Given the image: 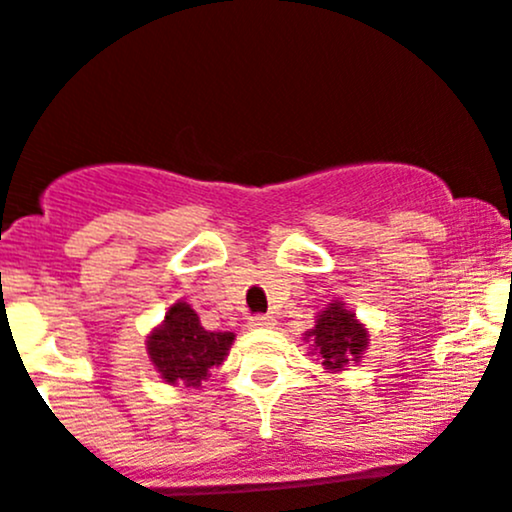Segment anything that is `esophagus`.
Here are the masks:
<instances>
[{"label":"esophagus","instance_id":"1","mask_svg":"<svg viewBox=\"0 0 512 512\" xmlns=\"http://www.w3.org/2000/svg\"><path fill=\"white\" fill-rule=\"evenodd\" d=\"M272 325H274V318L272 316H262V313H257V316L247 318V328H252V330L272 328Z\"/></svg>","mask_w":512,"mask_h":512}]
</instances>
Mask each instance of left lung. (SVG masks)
<instances>
[{"label": "left lung", "instance_id": "1", "mask_svg": "<svg viewBox=\"0 0 512 512\" xmlns=\"http://www.w3.org/2000/svg\"><path fill=\"white\" fill-rule=\"evenodd\" d=\"M306 342H311L318 362L328 372H342L347 364L359 362L362 352L367 350L369 330L359 323L352 311L342 301L330 303L325 311L316 316V328L306 330Z\"/></svg>", "mask_w": 512, "mask_h": 512}]
</instances>
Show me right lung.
<instances>
[{
  "label": "right lung",
  "instance_id": "obj_1",
  "mask_svg": "<svg viewBox=\"0 0 512 512\" xmlns=\"http://www.w3.org/2000/svg\"><path fill=\"white\" fill-rule=\"evenodd\" d=\"M233 333H216L201 325L187 301L172 303L165 320L148 335L145 347L155 372L172 386L199 389L213 367H221L233 345Z\"/></svg>",
  "mask_w": 512,
  "mask_h": 512
}]
</instances>
